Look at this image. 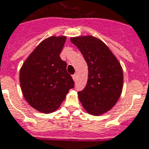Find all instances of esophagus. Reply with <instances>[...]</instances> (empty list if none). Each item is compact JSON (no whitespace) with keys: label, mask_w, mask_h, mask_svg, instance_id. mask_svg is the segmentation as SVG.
<instances>
[{"label":"esophagus","mask_w":149,"mask_h":149,"mask_svg":"<svg viewBox=\"0 0 149 149\" xmlns=\"http://www.w3.org/2000/svg\"><path fill=\"white\" fill-rule=\"evenodd\" d=\"M72 78H73V79H74V81H76V79H77V74H73Z\"/></svg>","instance_id":"esophagus-1"}]
</instances>
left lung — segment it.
I'll return each mask as SVG.
<instances>
[{
    "label": "left lung",
    "instance_id": "left-lung-1",
    "mask_svg": "<svg viewBox=\"0 0 149 149\" xmlns=\"http://www.w3.org/2000/svg\"><path fill=\"white\" fill-rule=\"evenodd\" d=\"M84 57L88 67L87 85L78 92L85 110L100 115L114 106L119 99L123 72L119 61L104 42L92 36L70 38Z\"/></svg>",
    "mask_w": 149,
    "mask_h": 149
}]
</instances>
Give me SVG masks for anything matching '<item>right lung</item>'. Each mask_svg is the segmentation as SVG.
<instances>
[{
  "mask_svg": "<svg viewBox=\"0 0 149 149\" xmlns=\"http://www.w3.org/2000/svg\"><path fill=\"white\" fill-rule=\"evenodd\" d=\"M65 36H51L34 49L22 65L19 81L27 103L38 111H56L69 90L74 87L72 77L66 71V62L60 53Z\"/></svg>",
  "mask_w": 149,
  "mask_h": 149,
  "instance_id": "add662e5",
  "label": "right lung"
}]
</instances>
